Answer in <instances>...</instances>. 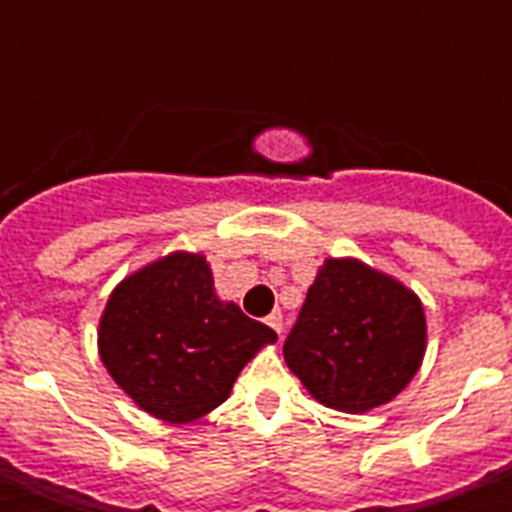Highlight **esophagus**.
Instances as JSON below:
<instances>
[{"label":"esophagus","mask_w":512,"mask_h":512,"mask_svg":"<svg viewBox=\"0 0 512 512\" xmlns=\"http://www.w3.org/2000/svg\"><path fill=\"white\" fill-rule=\"evenodd\" d=\"M266 325H269L271 330H274V333H277L279 338H282V333H284V323H282V312H271L269 318H266Z\"/></svg>","instance_id":"1"}]
</instances>
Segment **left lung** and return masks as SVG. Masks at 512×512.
Instances as JSON below:
<instances>
[{
    "label": "left lung",
    "mask_w": 512,
    "mask_h": 512,
    "mask_svg": "<svg viewBox=\"0 0 512 512\" xmlns=\"http://www.w3.org/2000/svg\"><path fill=\"white\" fill-rule=\"evenodd\" d=\"M428 325L423 302L359 259H325L310 284L284 361L320 405L366 413L418 374Z\"/></svg>",
    "instance_id": "left-lung-1"
}]
</instances>
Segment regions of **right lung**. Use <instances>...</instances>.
I'll return each instance as SVG.
<instances>
[{
	"instance_id": "right-lung-1",
	"label": "right lung",
	"mask_w": 512,
	"mask_h": 512,
	"mask_svg": "<svg viewBox=\"0 0 512 512\" xmlns=\"http://www.w3.org/2000/svg\"><path fill=\"white\" fill-rule=\"evenodd\" d=\"M277 341L264 323L215 295L202 253L174 251L112 289L99 318L104 369L140 410L171 425L228 400L243 366Z\"/></svg>"
}]
</instances>
